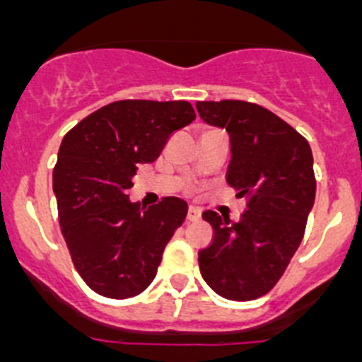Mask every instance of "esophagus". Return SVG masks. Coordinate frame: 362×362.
I'll use <instances>...</instances> for the list:
<instances>
[{
    "mask_svg": "<svg viewBox=\"0 0 362 362\" xmlns=\"http://www.w3.org/2000/svg\"><path fill=\"white\" fill-rule=\"evenodd\" d=\"M187 219L188 221H199L201 219L199 209H196V206H190V209H188V214H187Z\"/></svg>",
    "mask_w": 362,
    "mask_h": 362,
    "instance_id": "34e87169",
    "label": "esophagus"
}]
</instances>
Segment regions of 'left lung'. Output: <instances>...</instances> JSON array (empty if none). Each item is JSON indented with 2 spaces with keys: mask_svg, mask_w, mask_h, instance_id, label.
<instances>
[{
  "mask_svg": "<svg viewBox=\"0 0 362 362\" xmlns=\"http://www.w3.org/2000/svg\"><path fill=\"white\" fill-rule=\"evenodd\" d=\"M199 116L230 134L226 181L246 199L238 223L206 210L212 241L199 250V270L210 288L232 300H252L283 277L305 235L315 199L308 141L261 105L223 99L197 101Z\"/></svg>",
  "mask_w": 362,
  "mask_h": 362,
  "instance_id": "1",
  "label": "left lung"
}]
</instances>
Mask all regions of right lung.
<instances>
[{
  "instance_id": "obj_1",
  "label": "right lung",
  "mask_w": 362,
  "mask_h": 362,
  "mask_svg": "<svg viewBox=\"0 0 362 362\" xmlns=\"http://www.w3.org/2000/svg\"><path fill=\"white\" fill-rule=\"evenodd\" d=\"M196 119L188 101L121 99L63 137L52 172L59 226L72 263L95 293L129 299L148 288L187 203H130L137 166L159 158L175 130Z\"/></svg>"
}]
</instances>
